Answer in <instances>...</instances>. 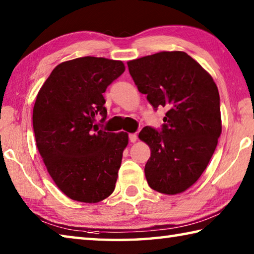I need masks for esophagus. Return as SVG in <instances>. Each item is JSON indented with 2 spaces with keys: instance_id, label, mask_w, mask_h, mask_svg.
Masks as SVG:
<instances>
[{
  "instance_id": "obj_1",
  "label": "esophagus",
  "mask_w": 254,
  "mask_h": 254,
  "mask_svg": "<svg viewBox=\"0 0 254 254\" xmlns=\"http://www.w3.org/2000/svg\"><path fill=\"white\" fill-rule=\"evenodd\" d=\"M128 139H130V142L134 143V142H136V140H137V135L135 134V133H131V134L128 135Z\"/></svg>"
}]
</instances>
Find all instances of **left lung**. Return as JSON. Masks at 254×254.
Instances as JSON below:
<instances>
[{
	"mask_svg": "<svg viewBox=\"0 0 254 254\" xmlns=\"http://www.w3.org/2000/svg\"><path fill=\"white\" fill-rule=\"evenodd\" d=\"M127 67L153 109L167 110L161 132L145 127L139 133L151 151L144 168L149 186L166 195L184 192L204 173L222 133L217 86L184 51L133 59Z\"/></svg>",
	"mask_w": 254,
	"mask_h": 254,
	"instance_id": "obj_1",
	"label": "left lung"
}]
</instances>
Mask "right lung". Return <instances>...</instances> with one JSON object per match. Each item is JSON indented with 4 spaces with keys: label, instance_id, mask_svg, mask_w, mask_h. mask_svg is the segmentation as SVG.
Wrapping results in <instances>:
<instances>
[{
    "label": "right lung",
    "instance_id": "add662e5",
    "mask_svg": "<svg viewBox=\"0 0 254 254\" xmlns=\"http://www.w3.org/2000/svg\"><path fill=\"white\" fill-rule=\"evenodd\" d=\"M124 70L121 60H67L38 92L32 115L38 151L54 183L72 200L98 203L114 191L128 135L100 130L95 117L106 119L103 93Z\"/></svg>",
    "mask_w": 254,
    "mask_h": 254
}]
</instances>
